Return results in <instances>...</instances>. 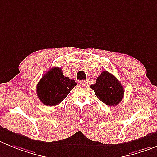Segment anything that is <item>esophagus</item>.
<instances>
[{
    "instance_id": "obj_1",
    "label": "esophagus",
    "mask_w": 157,
    "mask_h": 157,
    "mask_svg": "<svg viewBox=\"0 0 157 157\" xmlns=\"http://www.w3.org/2000/svg\"><path fill=\"white\" fill-rule=\"evenodd\" d=\"M79 83H83V84H88L89 82H88V80H79Z\"/></svg>"
}]
</instances>
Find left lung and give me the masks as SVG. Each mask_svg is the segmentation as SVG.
I'll use <instances>...</instances> for the list:
<instances>
[{"instance_id":"8db88e82","label":"left lung","mask_w":157,"mask_h":157,"mask_svg":"<svg viewBox=\"0 0 157 157\" xmlns=\"http://www.w3.org/2000/svg\"><path fill=\"white\" fill-rule=\"evenodd\" d=\"M98 98L108 106H116L124 96V89L118 79L108 73L103 71L97 77L95 84L90 85Z\"/></svg>"}]
</instances>
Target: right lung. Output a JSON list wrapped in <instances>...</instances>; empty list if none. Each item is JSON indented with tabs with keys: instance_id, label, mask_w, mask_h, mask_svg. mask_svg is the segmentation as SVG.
I'll use <instances>...</instances> for the list:
<instances>
[{
	"instance_id": "1",
	"label": "right lung",
	"mask_w": 157,
	"mask_h": 157,
	"mask_svg": "<svg viewBox=\"0 0 157 157\" xmlns=\"http://www.w3.org/2000/svg\"><path fill=\"white\" fill-rule=\"evenodd\" d=\"M77 85L75 80L64 77L61 68L53 67L40 79L37 84V95L46 106L59 105Z\"/></svg>"
}]
</instances>
